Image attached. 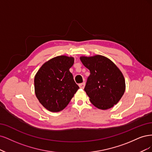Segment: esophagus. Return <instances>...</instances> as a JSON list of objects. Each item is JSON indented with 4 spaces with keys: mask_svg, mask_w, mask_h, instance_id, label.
<instances>
[{
    "mask_svg": "<svg viewBox=\"0 0 152 152\" xmlns=\"http://www.w3.org/2000/svg\"><path fill=\"white\" fill-rule=\"evenodd\" d=\"M85 83H80V84H79V86L80 88L81 89H83L85 88Z\"/></svg>",
    "mask_w": 152,
    "mask_h": 152,
    "instance_id": "1",
    "label": "esophagus"
}]
</instances>
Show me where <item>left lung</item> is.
<instances>
[{"mask_svg": "<svg viewBox=\"0 0 152 152\" xmlns=\"http://www.w3.org/2000/svg\"><path fill=\"white\" fill-rule=\"evenodd\" d=\"M83 64L90 71L85 91L96 108L107 110L117 104L126 90L122 72L109 58L101 55L81 56Z\"/></svg>", "mask_w": 152, "mask_h": 152, "instance_id": "8db88e82", "label": "left lung"}]
</instances>
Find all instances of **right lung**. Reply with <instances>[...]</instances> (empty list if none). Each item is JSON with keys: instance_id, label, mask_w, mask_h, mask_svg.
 I'll return each mask as SVG.
<instances>
[{"instance_id": "add662e5", "label": "right lung", "mask_w": 152, "mask_h": 152, "mask_svg": "<svg viewBox=\"0 0 152 152\" xmlns=\"http://www.w3.org/2000/svg\"><path fill=\"white\" fill-rule=\"evenodd\" d=\"M74 62L73 57L57 56L44 63L36 73L35 95L48 110L57 112L65 109L80 88L69 71Z\"/></svg>"}]
</instances>
